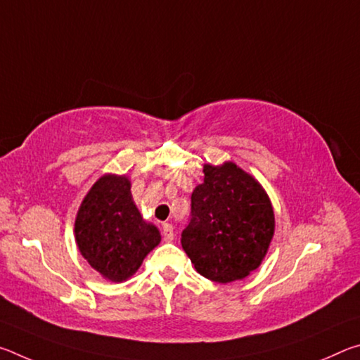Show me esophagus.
<instances>
[{
    "mask_svg": "<svg viewBox=\"0 0 360 360\" xmlns=\"http://www.w3.org/2000/svg\"><path fill=\"white\" fill-rule=\"evenodd\" d=\"M162 235H163V240H165V241H173V238H174L173 225L172 224H163Z\"/></svg>",
    "mask_w": 360,
    "mask_h": 360,
    "instance_id": "obj_1",
    "label": "esophagus"
}]
</instances>
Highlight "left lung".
<instances>
[{"mask_svg": "<svg viewBox=\"0 0 360 360\" xmlns=\"http://www.w3.org/2000/svg\"><path fill=\"white\" fill-rule=\"evenodd\" d=\"M192 192L191 221L181 245L200 275L216 283L246 278L266 255L275 212L257 181L233 162L205 165Z\"/></svg>", "mask_w": 360, "mask_h": 360, "instance_id": "obj_1", "label": "left lung"}]
</instances>
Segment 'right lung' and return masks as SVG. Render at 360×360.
Segmentation results:
<instances>
[{"mask_svg": "<svg viewBox=\"0 0 360 360\" xmlns=\"http://www.w3.org/2000/svg\"><path fill=\"white\" fill-rule=\"evenodd\" d=\"M127 176L105 174L79 206L75 235L82 257L109 281L135 275L162 236L138 211Z\"/></svg>", "mask_w": 360, "mask_h": 360, "instance_id": "obj_1", "label": "right lung"}]
</instances>
